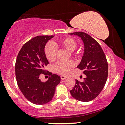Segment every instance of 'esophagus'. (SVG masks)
Instances as JSON below:
<instances>
[{
	"instance_id": "esophagus-1",
	"label": "esophagus",
	"mask_w": 125,
	"mask_h": 125,
	"mask_svg": "<svg viewBox=\"0 0 125 125\" xmlns=\"http://www.w3.org/2000/svg\"><path fill=\"white\" fill-rule=\"evenodd\" d=\"M67 78H68V76H61V80H65Z\"/></svg>"
}]
</instances>
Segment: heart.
<instances>
[{
  "label": "heart",
  "instance_id": "obj_1",
  "mask_svg": "<svg viewBox=\"0 0 125 125\" xmlns=\"http://www.w3.org/2000/svg\"><path fill=\"white\" fill-rule=\"evenodd\" d=\"M60 47L69 52H71L74 56H80L81 52L80 50L75 51L76 47V42L73 37L65 36L60 39L55 44L49 42L45 45L44 52L48 60L53 62L57 59V47ZM75 64L72 61H59L54 66V71L61 74H67L71 72L74 67Z\"/></svg>",
  "mask_w": 125,
  "mask_h": 125
}]
</instances>
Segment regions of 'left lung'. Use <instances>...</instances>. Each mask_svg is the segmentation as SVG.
<instances>
[{
	"mask_svg": "<svg viewBox=\"0 0 125 125\" xmlns=\"http://www.w3.org/2000/svg\"><path fill=\"white\" fill-rule=\"evenodd\" d=\"M70 35H77L84 44V53L77 68L86 76L83 82L76 80V85L70 92L73 98L83 102L93 100L103 89L108 76V64L105 54L98 42L83 32Z\"/></svg>",
	"mask_w": 125,
	"mask_h": 125,
	"instance_id": "obj_1",
	"label": "left lung"
}]
</instances>
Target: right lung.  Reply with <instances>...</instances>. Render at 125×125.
Instances as JSON below:
<instances>
[{"label": "right lung", "mask_w": 125, "mask_h": 125, "mask_svg": "<svg viewBox=\"0 0 125 125\" xmlns=\"http://www.w3.org/2000/svg\"><path fill=\"white\" fill-rule=\"evenodd\" d=\"M53 36H38L24 44L15 63V75L19 88L25 98L36 105H44L52 100L56 87L61 78L44 68L49 64L44 48ZM41 74L50 76L48 81L42 82Z\"/></svg>", "instance_id": "obj_1"}]
</instances>
